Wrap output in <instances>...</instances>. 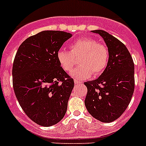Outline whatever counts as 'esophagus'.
<instances>
[{
	"mask_svg": "<svg viewBox=\"0 0 146 146\" xmlns=\"http://www.w3.org/2000/svg\"><path fill=\"white\" fill-rule=\"evenodd\" d=\"M74 84L75 85H78V84H80V83H81V82L80 81H78V80H74Z\"/></svg>",
	"mask_w": 146,
	"mask_h": 146,
	"instance_id": "esophagus-1",
	"label": "esophagus"
}]
</instances>
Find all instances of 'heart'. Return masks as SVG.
Segmentation results:
<instances>
[{
	"instance_id": "1",
	"label": "heart",
	"mask_w": 146,
	"mask_h": 146,
	"mask_svg": "<svg viewBox=\"0 0 146 146\" xmlns=\"http://www.w3.org/2000/svg\"><path fill=\"white\" fill-rule=\"evenodd\" d=\"M70 51L59 50L57 58L60 66L66 72H70L77 64L79 58L80 66L71 72V75L77 79H86L93 75L103 73L109 60V51L104 44L91 38L77 40L70 45Z\"/></svg>"
}]
</instances>
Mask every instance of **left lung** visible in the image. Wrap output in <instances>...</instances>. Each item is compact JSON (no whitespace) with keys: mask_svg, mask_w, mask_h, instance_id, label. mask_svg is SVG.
<instances>
[{"mask_svg":"<svg viewBox=\"0 0 146 146\" xmlns=\"http://www.w3.org/2000/svg\"><path fill=\"white\" fill-rule=\"evenodd\" d=\"M103 38L109 51L106 69L98 79L85 82L88 92L85 105L99 121L110 123L124 113L135 90V65L121 41L102 30L92 31Z\"/></svg>","mask_w":146,"mask_h":146,"instance_id":"8db88e82","label":"left lung"}]
</instances>
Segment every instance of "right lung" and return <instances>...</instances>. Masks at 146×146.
<instances>
[{"label":"right lung","instance_id":"1","mask_svg":"<svg viewBox=\"0 0 146 146\" xmlns=\"http://www.w3.org/2000/svg\"><path fill=\"white\" fill-rule=\"evenodd\" d=\"M72 35L44 31L20 44L12 67L15 96L27 116L42 126L56 124L66 114L74 80L63 69L57 53Z\"/></svg>","mask_w":146,"mask_h":146}]
</instances>
